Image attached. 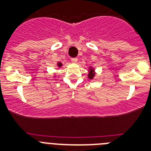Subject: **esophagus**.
<instances>
[{
	"label": "esophagus",
	"instance_id": "obj_1",
	"mask_svg": "<svg viewBox=\"0 0 151 151\" xmlns=\"http://www.w3.org/2000/svg\"><path fill=\"white\" fill-rule=\"evenodd\" d=\"M71 61L73 63H77V61H78V58H77V57H74V58H72L71 59Z\"/></svg>",
	"mask_w": 151,
	"mask_h": 151
}]
</instances>
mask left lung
<instances>
[{
    "label": "left lung",
    "mask_w": 151,
    "mask_h": 151,
    "mask_svg": "<svg viewBox=\"0 0 151 151\" xmlns=\"http://www.w3.org/2000/svg\"><path fill=\"white\" fill-rule=\"evenodd\" d=\"M94 69H91L90 71H89V74H88V78L90 79H92V78H94Z\"/></svg>",
    "instance_id": "obj_1"
}]
</instances>
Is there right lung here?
<instances>
[{
	"instance_id": "right-lung-1",
	"label": "right lung",
	"mask_w": 151,
	"mask_h": 151,
	"mask_svg": "<svg viewBox=\"0 0 151 151\" xmlns=\"http://www.w3.org/2000/svg\"><path fill=\"white\" fill-rule=\"evenodd\" d=\"M57 66H59V67H60V66H62V63H57Z\"/></svg>"
}]
</instances>
